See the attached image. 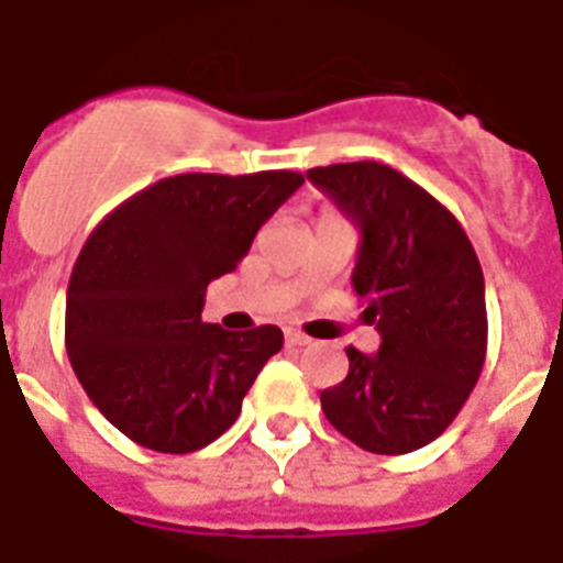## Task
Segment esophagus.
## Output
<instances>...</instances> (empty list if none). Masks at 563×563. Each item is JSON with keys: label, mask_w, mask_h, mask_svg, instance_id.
<instances>
[{"label": "esophagus", "mask_w": 563, "mask_h": 563, "mask_svg": "<svg viewBox=\"0 0 563 563\" xmlns=\"http://www.w3.org/2000/svg\"><path fill=\"white\" fill-rule=\"evenodd\" d=\"M286 344L289 347H307L309 339L303 333H295V330H286Z\"/></svg>", "instance_id": "34e87169"}]
</instances>
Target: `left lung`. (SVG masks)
Returning <instances> with one entry per match:
<instances>
[{"instance_id": "left-lung-1", "label": "left lung", "mask_w": 563, "mask_h": 563, "mask_svg": "<svg viewBox=\"0 0 563 563\" xmlns=\"http://www.w3.org/2000/svg\"><path fill=\"white\" fill-rule=\"evenodd\" d=\"M307 178L360 224L353 291L383 339L374 356L347 347L351 371L321 391V409L368 453L420 450L453 423L485 365L479 256L444 203L385 163H333Z\"/></svg>"}]
</instances>
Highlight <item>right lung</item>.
Instances as JSON below:
<instances>
[{"label":"right lung","mask_w":563,"mask_h":563,"mask_svg":"<svg viewBox=\"0 0 563 563\" xmlns=\"http://www.w3.org/2000/svg\"><path fill=\"white\" fill-rule=\"evenodd\" d=\"M300 184L286 169L175 175L119 203L84 242L66 289V353L122 435L195 453L233 427L283 333L203 324V295Z\"/></svg>","instance_id":"1"}]
</instances>
